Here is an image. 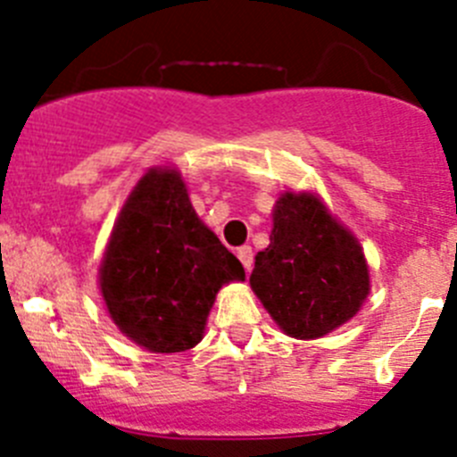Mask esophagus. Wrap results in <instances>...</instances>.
Returning <instances> with one entry per match:
<instances>
[{
    "label": "esophagus",
    "mask_w": 457,
    "mask_h": 457,
    "mask_svg": "<svg viewBox=\"0 0 457 457\" xmlns=\"http://www.w3.org/2000/svg\"><path fill=\"white\" fill-rule=\"evenodd\" d=\"M237 258H240V263L245 265V270H252V265H253V249L249 247V245H245V247H240L237 249Z\"/></svg>",
    "instance_id": "obj_1"
}]
</instances>
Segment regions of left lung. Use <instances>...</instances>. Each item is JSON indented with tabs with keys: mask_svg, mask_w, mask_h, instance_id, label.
Segmentation results:
<instances>
[{
	"mask_svg": "<svg viewBox=\"0 0 457 457\" xmlns=\"http://www.w3.org/2000/svg\"><path fill=\"white\" fill-rule=\"evenodd\" d=\"M272 224L249 277L272 320L288 337L309 341L357 316L370 290L357 237L311 192L281 194Z\"/></svg>",
	"mask_w": 457,
	"mask_h": 457,
	"instance_id": "obj_1",
	"label": "left lung"
}]
</instances>
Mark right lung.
Returning a JSON list of instances; mask_svg holds the SVG:
<instances>
[{
  "label": "right lung",
  "instance_id": "add662e5",
  "mask_svg": "<svg viewBox=\"0 0 457 457\" xmlns=\"http://www.w3.org/2000/svg\"><path fill=\"white\" fill-rule=\"evenodd\" d=\"M231 281H245V268L194 212L180 171L144 173L100 263V293L120 334L151 353L194 348Z\"/></svg>",
  "mask_w": 457,
  "mask_h": 457
}]
</instances>
